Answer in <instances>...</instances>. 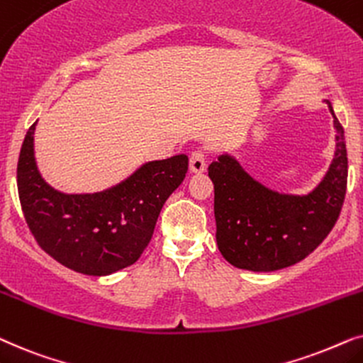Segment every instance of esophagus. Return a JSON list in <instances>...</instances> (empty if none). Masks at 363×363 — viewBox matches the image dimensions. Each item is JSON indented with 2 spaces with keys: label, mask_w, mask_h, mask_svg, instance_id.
<instances>
[{
  "label": "esophagus",
  "mask_w": 363,
  "mask_h": 363,
  "mask_svg": "<svg viewBox=\"0 0 363 363\" xmlns=\"http://www.w3.org/2000/svg\"><path fill=\"white\" fill-rule=\"evenodd\" d=\"M206 151L202 147L194 149L191 152V159H189V166L192 172H202L206 171Z\"/></svg>",
  "instance_id": "obj_1"
}]
</instances>
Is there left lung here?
<instances>
[{
  "instance_id": "8db88e82",
  "label": "left lung",
  "mask_w": 363,
  "mask_h": 363,
  "mask_svg": "<svg viewBox=\"0 0 363 363\" xmlns=\"http://www.w3.org/2000/svg\"><path fill=\"white\" fill-rule=\"evenodd\" d=\"M325 103L333 114L330 101ZM333 123L335 157L327 176L308 196L270 191L229 156L211 164L207 171L214 182L216 239L227 262L254 272H270L301 262L327 238L344 206L349 174L344 128L337 118Z\"/></svg>"
}]
</instances>
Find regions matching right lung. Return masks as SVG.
<instances>
[{"instance_id": "add662e5", "label": "right lung", "mask_w": 363, "mask_h": 363, "mask_svg": "<svg viewBox=\"0 0 363 363\" xmlns=\"http://www.w3.org/2000/svg\"><path fill=\"white\" fill-rule=\"evenodd\" d=\"M36 123L18 159L21 209L40 247L67 269L108 275L141 257L164 202L184 181L189 157L177 154L139 167L121 184L98 194H61L43 181L33 151Z\"/></svg>"}]
</instances>
